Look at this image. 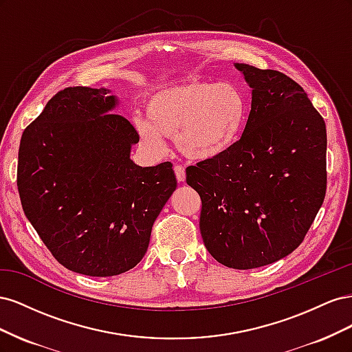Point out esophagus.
<instances>
[{
    "label": "esophagus",
    "instance_id": "esophagus-1",
    "mask_svg": "<svg viewBox=\"0 0 352 352\" xmlns=\"http://www.w3.org/2000/svg\"><path fill=\"white\" fill-rule=\"evenodd\" d=\"M175 173H176V179L179 184H184L185 179H186V173H185V168L182 166H175Z\"/></svg>",
    "mask_w": 352,
    "mask_h": 352
}]
</instances>
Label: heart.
Returning a JSON list of instances; mask_svg holds the SVG:
<instances>
[{"mask_svg": "<svg viewBox=\"0 0 352 352\" xmlns=\"http://www.w3.org/2000/svg\"><path fill=\"white\" fill-rule=\"evenodd\" d=\"M148 120H136L141 141L162 146L175 136L177 151L192 162H211L230 153L248 123L247 94L232 82H188L153 92L145 104Z\"/></svg>", "mask_w": 352, "mask_h": 352, "instance_id": "b5f03b06", "label": "heart"}]
</instances>
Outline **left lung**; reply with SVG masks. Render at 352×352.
Wrapping results in <instances>:
<instances>
[{"label":"left lung","instance_id":"left-lung-1","mask_svg":"<svg viewBox=\"0 0 352 352\" xmlns=\"http://www.w3.org/2000/svg\"><path fill=\"white\" fill-rule=\"evenodd\" d=\"M252 89L230 153L186 168L201 197L206 248L230 269L267 265L300 247L326 195V124L286 74L235 63Z\"/></svg>","mask_w":352,"mask_h":352}]
</instances>
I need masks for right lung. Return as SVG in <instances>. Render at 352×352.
<instances>
[{
	"instance_id": "right-lung-1",
	"label": "right lung",
	"mask_w": 352,
	"mask_h": 352,
	"mask_svg": "<svg viewBox=\"0 0 352 352\" xmlns=\"http://www.w3.org/2000/svg\"><path fill=\"white\" fill-rule=\"evenodd\" d=\"M110 89L60 91L22 135L17 188L39 238L66 269L107 278L142 260L177 186L172 163L131 160L140 135Z\"/></svg>"
}]
</instances>
